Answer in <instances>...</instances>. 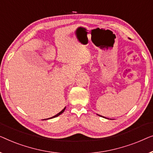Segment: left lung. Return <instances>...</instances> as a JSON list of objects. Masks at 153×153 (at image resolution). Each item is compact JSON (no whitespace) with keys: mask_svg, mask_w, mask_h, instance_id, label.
<instances>
[{"mask_svg":"<svg viewBox=\"0 0 153 153\" xmlns=\"http://www.w3.org/2000/svg\"><path fill=\"white\" fill-rule=\"evenodd\" d=\"M98 116H100V117H102V116H100V115H98ZM103 117V118H105V117Z\"/></svg>","mask_w":153,"mask_h":153,"instance_id":"obj_1","label":"left lung"}]
</instances>
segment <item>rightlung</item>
<instances>
[{
	"instance_id": "obj_1",
	"label": "right lung",
	"mask_w": 153,
	"mask_h": 153,
	"mask_svg": "<svg viewBox=\"0 0 153 153\" xmlns=\"http://www.w3.org/2000/svg\"><path fill=\"white\" fill-rule=\"evenodd\" d=\"M65 109H66V107H64V108L63 109H62V110L61 111H60V112H59V113H58V114H56L55 116H54V117H51V118H49V119H53V118H55V117H58V116H59L60 114H62V113H63V112H64V110H65Z\"/></svg>"
}]
</instances>
